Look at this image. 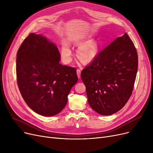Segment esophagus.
Wrapping results in <instances>:
<instances>
[{"label": "esophagus", "instance_id": "obj_1", "mask_svg": "<svg viewBox=\"0 0 153 153\" xmlns=\"http://www.w3.org/2000/svg\"><path fill=\"white\" fill-rule=\"evenodd\" d=\"M81 69H77V75L78 76V78H80L81 77Z\"/></svg>", "mask_w": 153, "mask_h": 153}]
</instances>
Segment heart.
Listing matches in <instances>:
<instances>
[{"label": "heart", "instance_id": "heart-1", "mask_svg": "<svg viewBox=\"0 0 153 153\" xmlns=\"http://www.w3.org/2000/svg\"><path fill=\"white\" fill-rule=\"evenodd\" d=\"M84 42V40L82 38H76L72 41L76 45H81L79 46L76 50V56L78 59L85 64L90 63L97 57L99 53V44L94 40L83 43ZM61 56L63 61L65 63L70 61L71 50L69 45L66 43L62 44L61 46Z\"/></svg>", "mask_w": 153, "mask_h": 153}]
</instances>
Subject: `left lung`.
<instances>
[{"mask_svg": "<svg viewBox=\"0 0 153 153\" xmlns=\"http://www.w3.org/2000/svg\"><path fill=\"white\" fill-rule=\"evenodd\" d=\"M138 58L132 40L126 33L118 37L97 54L81 72L91 107L102 115L121 110L130 98Z\"/></svg>", "mask_w": 153, "mask_h": 153, "instance_id": "left-lung-1", "label": "left lung"}]
</instances>
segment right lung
Segmentation results:
<instances>
[{
    "mask_svg": "<svg viewBox=\"0 0 153 153\" xmlns=\"http://www.w3.org/2000/svg\"><path fill=\"white\" fill-rule=\"evenodd\" d=\"M57 46L42 35L30 33L17 54L16 73L19 89L28 106L43 116L59 114L77 82L76 69L59 62Z\"/></svg>",
    "mask_w": 153,
    "mask_h": 153,
    "instance_id": "add662e5",
    "label": "right lung"
}]
</instances>
